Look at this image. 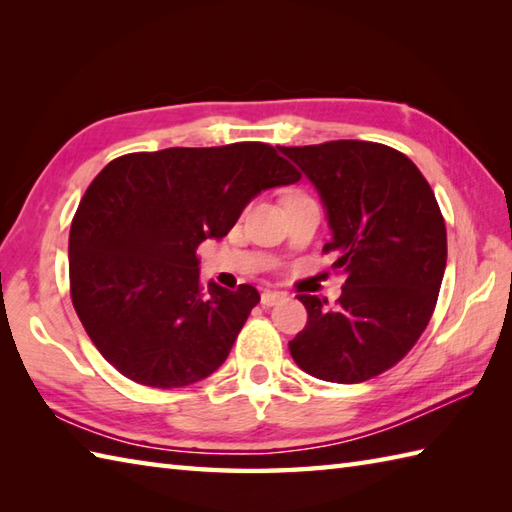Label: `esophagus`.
I'll return each instance as SVG.
<instances>
[{"label": "esophagus", "mask_w": 512, "mask_h": 512, "mask_svg": "<svg viewBox=\"0 0 512 512\" xmlns=\"http://www.w3.org/2000/svg\"><path fill=\"white\" fill-rule=\"evenodd\" d=\"M286 295L284 292H277V290H264L262 292V306H275V303H279L281 299H284Z\"/></svg>", "instance_id": "34e87169"}]
</instances>
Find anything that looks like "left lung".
<instances>
[{"label":"left lung","mask_w":512,"mask_h":512,"mask_svg":"<svg viewBox=\"0 0 512 512\" xmlns=\"http://www.w3.org/2000/svg\"><path fill=\"white\" fill-rule=\"evenodd\" d=\"M317 189L345 275L336 306L299 295L308 323L288 343L314 378L354 385L405 356L436 308L447 268V228L429 182L387 145L332 140L279 147Z\"/></svg>","instance_id":"1"}]
</instances>
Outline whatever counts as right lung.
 <instances>
[{
  "mask_svg": "<svg viewBox=\"0 0 512 512\" xmlns=\"http://www.w3.org/2000/svg\"><path fill=\"white\" fill-rule=\"evenodd\" d=\"M299 180L264 143L169 147L112 160L70 228V295L85 332L138 385L173 389L220 367L259 303L200 284L195 248L222 239L259 193Z\"/></svg>",
  "mask_w": 512,
  "mask_h": 512,
  "instance_id": "right-lung-1",
  "label": "right lung"
}]
</instances>
